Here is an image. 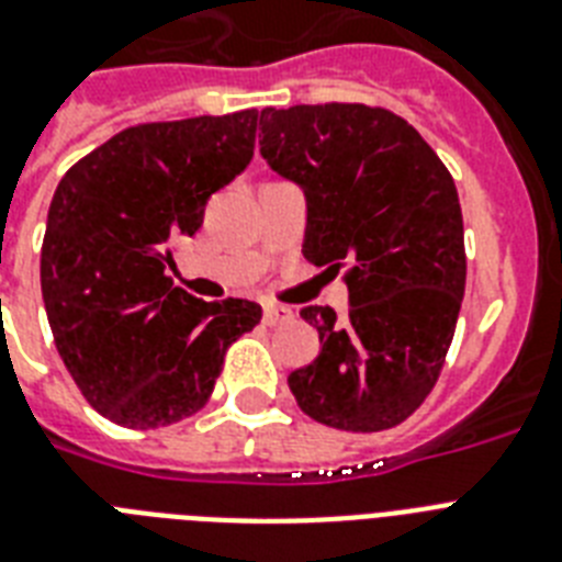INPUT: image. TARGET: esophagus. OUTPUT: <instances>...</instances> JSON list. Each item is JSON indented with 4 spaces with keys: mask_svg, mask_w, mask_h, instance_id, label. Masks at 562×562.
Listing matches in <instances>:
<instances>
[{
    "mask_svg": "<svg viewBox=\"0 0 562 562\" xmlns=\"http://www.w3.org/2000/svg\"><path fill=\"white\" fill-rule=\"evenodd\" d=\"M265 324L268 326H285V324H291V321H294V312H291L289 306H265Z\"/></svg>",
    "mask_w": 562,
    "mask_h": 562,
    "instance_id": "esophagus-1",
    "label": "esophagus"
}]
</instances>
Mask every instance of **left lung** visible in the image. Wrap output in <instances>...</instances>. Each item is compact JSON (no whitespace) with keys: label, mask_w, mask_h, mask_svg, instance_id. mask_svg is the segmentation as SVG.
<instances>
[{"label":"left lung","mask_w":562,"mask_h":562,"mask_svg":"<svg viewBox=\"0 0 562 562\" xmlns=\"http://www.w3.org/2000/svg\"><path fill=\"white\" fill-rule=\"evenodd\" d=\"M259 151L306 194L303 256L341 271L350 312L306 306L321 352L289 375L324 426L384 431L423 405L443 370L463 285L458 189L402 116L368 104L265 108Z\"/></svg>","instance_id":"1"}]
</instances>
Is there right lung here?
Segmentation results:
<instances>
[{"mask_svg":"<svg viewBox=\"0 0 562 562\" xmlns=\"http://www.w3.org/2000/svg\"><path fill=\"white\" fill-rule=\"evenodd\" d=\"M259 110L125 127L57 183L40 250L48 326L101 417L160 428L212 396L227 347L262 321L250 300L178 289L171 247L254 160Z\"/></svg>","mask_w":562,"mask_h":562,"instance_id":"obj_1","label":"right lung"}]
</instances>
